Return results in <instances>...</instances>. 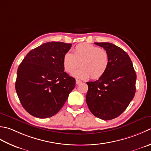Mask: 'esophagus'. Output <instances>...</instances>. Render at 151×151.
<instances>
[{
  "instance_id": "34e87169",
  "label": "esophagus",
  "mask_w": 151,
  "mask_h": 151,
  "mask_svg": "<svg viewBox=\"0 0 151 151\" xmlns=\"http://www.w3.org/2000/svg\"><path fill=\"white\" fill-rule=\"evenodd\" d=\"M76 83L77 85H79V84L81 83V81H80V80H79V79H76Z\"/></svg>"
}]
</instances>
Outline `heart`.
Listing matches in <instances>:
<instances>
[{
  "mask_svg": "<svg viewBox=\"0 0 151 151\" xmlns=\"http://www.w3.org/2000/svg\"><path fill=\"white\" fill-rule=\"evenodd\" d=\"M80 64L82 68L73 73V76L81 79H87L91 76L92 79H99L108 69L109 54L106 50L93 44H79L73 49V54L70 52L64 53L63 65L66 72L72 73Z\"/></svg>",
  "mask_w": 151,
  "mask_h": 151,
  "instance_id": "heart-1",
  "label": "heart"
}]
</instances>
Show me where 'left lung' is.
<instances>
[{"mask_svg": "<svg viewBox=\"0 0 151 151\" xmlns=\"http://www.w3.org/2000/svg\"><path fill=\"white\" fill-rule=\"evenodd\" d=\"M109 56L108 69L95 81L87 82L88 109L100 119L111 120L122 114L136 93V73L127 52L108 42H94Z\"/></svg>", "mask_w": 151, "mask_h": 151, "instance_id": "obj_1", "label": "left lung"}]
</instances>
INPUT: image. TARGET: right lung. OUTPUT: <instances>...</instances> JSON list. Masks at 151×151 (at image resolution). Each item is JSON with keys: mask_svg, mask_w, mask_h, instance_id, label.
<instances>
[{"mask_svg": "<svg viewBox=\"0 0 151 151\" xmlns=\"http://www.w3.org/2000/svg\"><path fill=\"white\" fill-rule=\"evenodd\" d=\"M71 44L47 42L30 51L18 67L15 90L21 105L40 119L55 115L76 85L64 72L63 58Z\"/></svg>", "mask_w": 151, "mask_h": 151, "instance_id": "add662e5", "label": "right lung"}]
</instances>
